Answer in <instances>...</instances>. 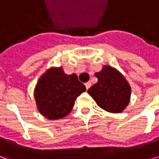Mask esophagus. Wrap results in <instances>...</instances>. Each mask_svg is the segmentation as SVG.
Returning a JSON list of instances; mask_svg holds the SVG:
<instances>
[{"label":"esophagus","instance_id":"1","mask_svg":"<svg viewBox=\"0 0 159 159\" xmlns=\"http://www.w3.org/2000/svg\"><path fill=\"white\" fill-rule=\"evenodd\" d=\"M85 86H86V89H89L90 87H91V82H87V83H85Z\"/></svg>","mask_w":159,"mask_h":159}]
</instances>
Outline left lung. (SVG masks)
<instances>
[{"mask_svg":"<svg viewBox=\"0 0 159 159\" xmlns=\"http://www.w3.org/2000/svg\"><path fill=\"white\" fill-rule=\"evenodd\" d=\"M95 75L98 81L88 90L89 95L102 109L110 112H121L127 106L131 94L125 78L110 66H104Z\"/></svg>","mask_w":159,"mask_h":159,"instance_id":"1","label":"left lung"}]
</instances>
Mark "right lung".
I'll use <instances>...</instances> for the list:
<instances>
[{"label": "right lung", "instance_id": "1", "mask_svg": "<svg viewBox=\"0 0 159 159\" xmlns=\"http://www.w3.org/2000/svg\"><path fill=\"white\" fill-rule=\"evenodd\" d=\"M86 91L75 74L67 75L62 68H52L40 77L34 97L38 110L49 119L64 118L70 113L74 101Z\"/></svg>", "mask_w": 159, "mask_h": 159}]
</instances>
